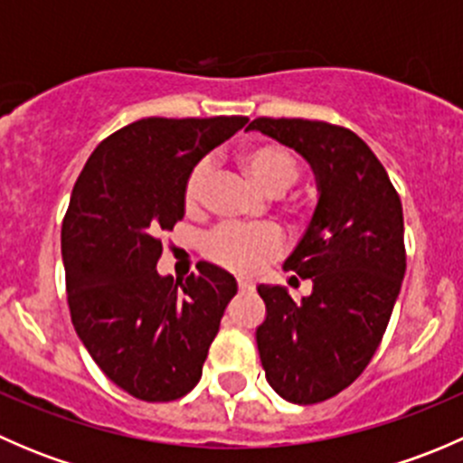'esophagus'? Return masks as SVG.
Listing matches in <instances>:
<instances>
[{"label": "esophagus", "instance_id": "obj_1", "mask_svg": "<svg viewBox=\"0 0 463 463\" xmlns=\"http://www.w3.org/2000/svg\"><path fill=\"white\" fill-rule=\"evenodd\" d=\"M237 287H240V293H250L255 288L253 284L246 282V279H240V282H237Z\"/></svg>", "mask_w": 463, "mask_h": 463}]
</instances>
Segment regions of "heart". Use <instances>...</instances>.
I'll list each match as a JSON object with an SVG mask.
<instances>
[{"instance_id":"1","label":"heart","mask_w":463,"mask_h":463,"mask_svg":"<svg viewBox=\"0 0 463 463\" xmlns=\"http://www.w3.org/2000/svg\"><path fill=\"white\" fill-rule=\"evenodd\" d=\"M241 165L264 193L279 194L302 175L296 154L279 143H255L240 154ZM210 163L199 161L184 185V203L193 213L203 203ZM282 232L275 226H219L203 240V255L213 264L237 275H255L282 253Z\"/></svg>"}]
</instances>
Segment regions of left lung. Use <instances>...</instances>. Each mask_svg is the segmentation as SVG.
<instances>
[{
  "label": "left lung",
  "instance_id": "obj_1",
  "mask_svg": "<svg viewBox=\"0 0 463 463\" xmlns=\"http://www.w3.org/2000/svg\"><path fill=\"white\" fill-rule=\"evenodd\" d=\"M249 129L309 161L318 205L284 270L314 282L293 302L287 288L260 284L266 320L258 326L266 381L298 405L322 403L370 365L405 275L403 208L385 167L361 137L305 118H255Z\"/></svg>",
  "mask_w": 463,
  "mask_h": 463
}]
</instances>
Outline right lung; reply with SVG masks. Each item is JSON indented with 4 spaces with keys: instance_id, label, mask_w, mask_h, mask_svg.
<instances>
[{
    "instance_id": "right-lung-1",
    "label": "right lung",
    "mask_w": 463,
    "mask_h": 463,
    "mask_svg": "<svg viewBox=\"0 0 463 463\" xmlns=\"http://www.w3.org/2000/svg\"><path fill=\"white\" fill-rule=\"evenodd\" d=\"M246 116L141 118L93 149L62 222L67 302L78 338L120 390L147 403L188 394L237 282L199 261L158 275L161 232L184 219V185Z\"/></svg>"
}]
</instances>
